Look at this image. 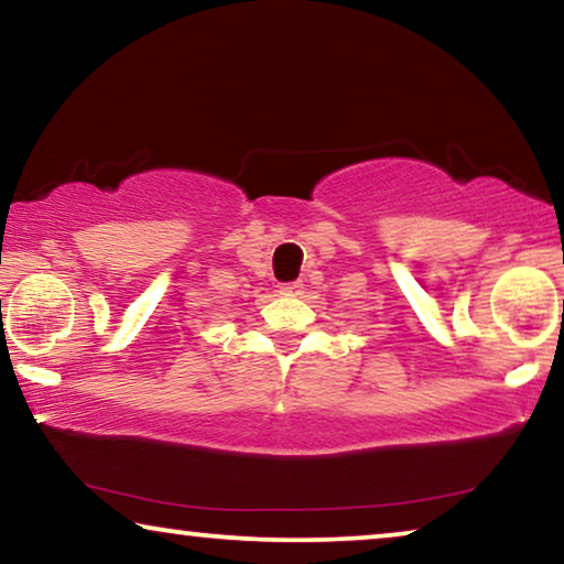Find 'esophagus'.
<instances>
[{
  "mask_svg": "<svg viewBox=\"0 0 564 564\" xmlns=\"http://www.w3.org/2000/svg\"><path fill=\"white\" fill-rule=\"evenodd\" d=\"M280 295H288V297L303 295V282H284V284H280Z\"/></svg>",
  "mask_w": 564,
  "mask_h": 564,
  "instance_id": "obj_1",
  "label": "esophagus"
}]
</instances>
